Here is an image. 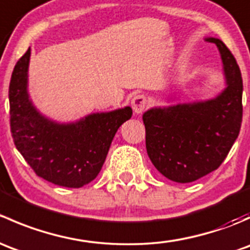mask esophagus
Masks as SVG:
<instances>
[{
    "instance_id": "34e87169",
    "label": "esophagus",
    "mask_w": 250,
    "mask_h": 250,
    "mask_svg": "<svg viewBox=\"0 0 250 250\" xmlns=\"http://www.w3.org/2000/svg\"><path fill=\"white\" fill-rule=\"evenodd\" d=\"M132 107L133 111H134L135 113H138V115L144 112L146 107H147V99H146V97H144V95L141 94L135 95L132 99Z\"/></svg>"
}]
</instances>
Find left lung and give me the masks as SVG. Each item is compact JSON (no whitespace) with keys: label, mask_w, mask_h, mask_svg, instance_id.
I'll return each mask as SVG.
<instances>
[{"label":"left lung","mask_w":250,"mask_h":250,"mask_svg":"<svg viewBox=\"0 0 250 250\" xmlns=\"http://www.w3.org/2000/svg\"><path fill=\"white\" fill-rule=\"evenodd\" d=\"M206 40L220 52L225 88L211 99L151 107L143 115L148 157L175 183H191L218 169L241 129V70L221 40Z\"/></svg>","instance_id":"1"}]
</instances>
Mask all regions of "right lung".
Masks as SVG:
<instances>
[{
    "label": "right lung",
    "mask_w": 250,
    "mask_h": 250,
    "mask_svg": "<svg viewBox=\"0 0 250 250\" xmlns=\"http://www.w3.org/2000/svg\"><path fill=\"white\" fill-rule=\"evenodd\" d=\"M31 50L18 60L9 83L11 132L18 151L39 176L64 188H82L102 170L113 137L132 107L93 112L74 122L47 117L29 94Z\"/></svg>",
    "instance_id": "add662e5"
}]
</instances>
